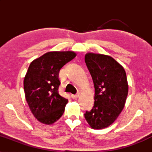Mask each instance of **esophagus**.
I'll return each instance as SVG.
<instances>
[{
    "instance_id": "1",
    "label": "esophagus",
    "mask_w": 152,
    "mask_h": 152,
    "mask_svg": "<svg viewBox=\"0 0 152 152\" xmlns=\"http://www.w3.org/2000/svg\"><path fill=\"white\" fill-rule=\"evenodd\" d=\"M71 96L72 99H77V98L79 96V94H71Z\"/></svg>"
}]
</instances>
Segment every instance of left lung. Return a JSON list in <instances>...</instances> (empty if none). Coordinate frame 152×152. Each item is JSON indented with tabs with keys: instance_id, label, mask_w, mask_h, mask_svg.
<instances>
[{
	"instance_id": "1",
	"label": "left lung",
	"mask_w": 152,
	"mask_h": 152,
	"mask_svg": "<svg viewBox=\"0 0 152 152\" xmlns=\"http://www.w3.org/2000/svg\"><path fill=\"white\" fill-rule=\"evenodd\" d=\"M85 62L94 83V107L85 118L96 130L111 125L124 107L128 93L126 74L120 63L107 55L88 52Z\"/></svg>"
}]
</instances>
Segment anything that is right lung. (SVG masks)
Segmentation results:
<instances>
[{
	"label": "right lung",
	"instance_id": "right-lung-1",
	"mask_svg": "<svg viewBox=\"0 0 152 152\" xmlns=\"http://www.w3.org/2000/svg\"><path fill=\"white\" fill-rule=\"evenodd\" d=\"M76 56L73 51L50 52L30 63L24 79L25 97L30 111L41 123L53 124L63 115L68 100L58 93V75Z\"/></svg>",
	"mask_w": 152,
	"mask_h": 152
}]
</instances>
